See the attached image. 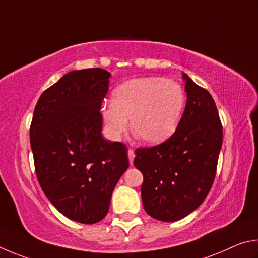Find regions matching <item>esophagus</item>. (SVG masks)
I'll return each instance as SVG.
<instances>
[{
    "label": "esophagus",
    "instance_id": "esophagus-1",
    "mask_svg": "<svg viewBox=\"0 0 258 258\" xmlns=\"http://www.w3.org/2000/svg\"><path fill=\"white\" fill-rule=\"evenodd\" d=\"M128 157H129L130 165H133L134 164V159H135V152L133 150L128 151Z\"/></svg>",
    "mask_w": 258,
    "mask_h": 258
}]
</instances>
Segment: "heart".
<instances>
[{"mask_svg": "<svg viewBox=\"0 0 258 258\" xmlns=\"http://www.w3.org/2000/svg\"><path fill=\"white\" fill-rule=\"evenodd\" d=\"M184 93L177 81L146 77L126 81L114 89L112 101L102 104L101 112L107 136L113 141L128 128L147 144L170 137L182 115Z\"/></svg>", "mask_w": 258, "mask_h": 258, "instance_id": "1", "label": "heart"}]
</instances>
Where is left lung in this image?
I'll list each match as a JSON object with an SVG mask.
<instances>
[{
    "label": "left lung",
    "mask_w": 258,
    "mask_h": 258,
    "mask_svg": "<svg viewBox=\"0 0 258 258\" xmlns=\"http://www.w3.org/2000/svg\"><path fill=\"white\" fill-rule=\"evenodd\" d=\"M186 108L174 134L153 147L137 148L134 164L144 177L146 213L174 222L200 206L214 182L223 132L211 94L183 74Z\"/></svg>",
    "instance_id": "obj_1"
}]
</instances>
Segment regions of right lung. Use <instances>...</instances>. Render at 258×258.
<instances>
[{
  "label": "right lung",
  "instance_id": "obj_1",
  "mask_svg": "<svg viewBox=\"0 0 258 258\" xmlns=\"http://www.w3.org/2000/svg\"><path fill=\"white\" fill-rule=\"evenodd\" d=\"M110 74L75 70L47 88L36 104L30 146L38 182L68 219L93 224L105 218L112 192L128 169V150L102 135V101Z\"/></svg>",
  "mask_w": 258,
  "mask_h": 258
}]
</instances>
